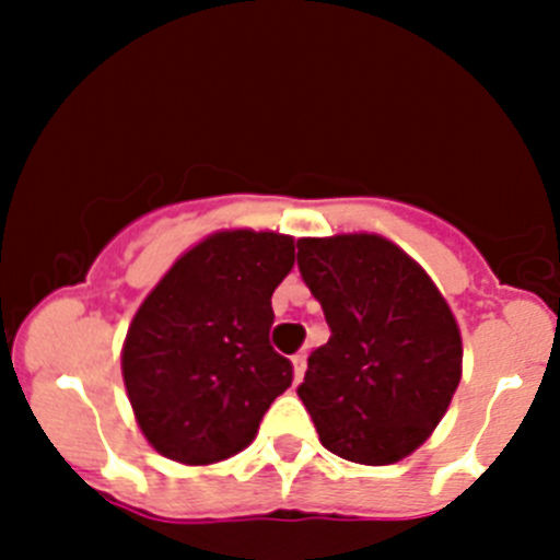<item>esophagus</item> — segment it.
Listing matches in <instances>:
<instances>
[{
  "label": "esophagus",
  "instance_id": "obj_1",
  "mask_svg": "<svg viewBox=\"0 0 560 560\" xmlns=\"http://www.w3.org/2000/svg\"><path fill=\"white\" fill-rule=\"evenodd\" d=\"M290 360H292V369H295V380L301 382L303 374H306V354L298 352V354H292Z\"/></svg>",
  "mask_w": 560,
  "mask_h": 560
}]
</instances>
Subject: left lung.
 <instances>
[{
    "label": "left lung",
    "instance_id": "obj_1",
    "mask_svg": "<svg viewBox=\"0 0 560 560\" xmlns=\"http://www.w3.org/2000/svg\"><path fill=\"white\" fill-rule=\"evenodd\" d=\"M298 268L330 327L298 387L319 442L365 466L415 453L460 382V330L442 292L380 235L303 238Z\"/></svg>",
    "mask_w": 560,
    "mask_h": 560
}]
</instances>
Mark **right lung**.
Returning <instances> with one entry per match:
<instances>
[{
  "label": "right lung",
  "instance_id": "add662e5",
  "mask_svg": "<svg viewBox=\"0 0 560 560\" xmlns=\"http://www.w3.org/2000/svg\"><path fill=\"white\" fill-rule=\"evenodd\" d=\"M295 265V241L228 230L184 254L129 325L121 371L138 425L171 460L238 455L292 385L270 347V295Z\"/></svg>",
  "mask_w": 560,
  "mask_h": 560
}]
</instances>
